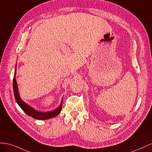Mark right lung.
Masks as SVG:
<instances>
[{
  "label": "right lung",
  "mask_w": 152,
  "mask_h": 152,
  "mask_svg": "<svg viewBox=\"0 0 152 152\" xmlns=\"http://www.w3.org/2000/svg\"><path fill=\"white\" fill-rule=\"evenodd\" d=\"M16 65L15 68V75H14L13 78V91H14V94H15V99L18 105L20 106L21 108L23 110V111L28 115L33 117L34 118L38 119V120H47V119H49L53 118L54 117L57 116L60 113L61 110L62 108V103H63V99L61 100V104H59V107L56 108L55 110H53V111H49L46 112H39L37 110H35L28 104H27L26 103H25L23 101L19 94V91H18V84L16 80Z\"/></svg>",
  "instance_id": "right-lung-1"
}]
</instances>
